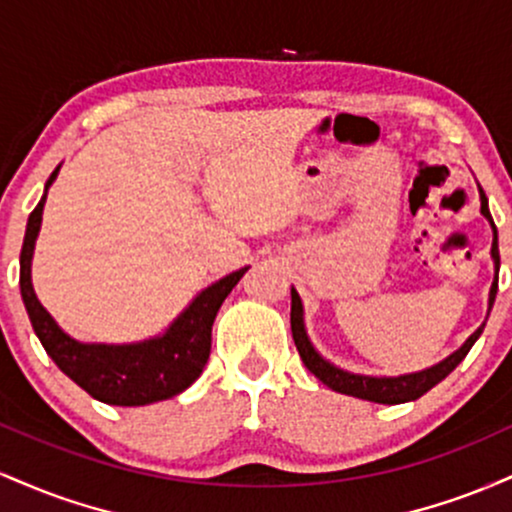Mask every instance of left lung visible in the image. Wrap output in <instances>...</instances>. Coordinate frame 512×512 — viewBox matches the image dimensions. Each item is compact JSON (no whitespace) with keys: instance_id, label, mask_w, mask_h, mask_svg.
<instances>
[{"instance_id":"left-lung-1","label":"left lung","mask_w":512,"mask_h":512,"mask_svg":"<svg viewBox=\"0 0 512 512\" xmlns=\"http://www.w3.org/2000/svg\"><path fill=\"white\" fill-rule=\"evenodd\" d=\"M481 195V214L491 221L493 226V245H491V255L493 262H496V281L491 284V293H489V313L493 308V301H496V291H498V267H501V255H498V233H496V223L491 219L489 211V202H486L484 190H479ZM484 332V325L479 327L472 337L464 342L455 354L440 361L438 366L421 370V373H411V375H399V378H368V375H354L346 373V370L334 368L332 363H327L317 351L313 349V344L308 342L305 337V327H303V305L301 298H298L296 291H291V334L293 342H296L298 354H301V361L305 363V368L315 375L320 383H325L330 390L342 392V395H351L358 399H368V402H378V404H402V402H411V399H419L421 395H426L431 387H436L440 380L448 378V375L462 363V358L469 354L474 342L479 339V334Z\"/></svg>"}]
</instances>
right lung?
<instances>
[{
    "instance_id": "obj_1",
    "label": "right lung",
    "mask_w": 512,
    "mask_h": 512,
    "mask_svg": "<svg viewBox=\"0 0 512 512\" xmlns=\"http://www.w3.org/2000/svg\"><path fill=\"white\" fill-rule=\"evenodd\" d=\"M57 170L60 168L52 170L48 185L57 178ZM43 204L45 195L28 216L19 284L33 330L57 368L93 399L117 407H144L187 390L207 366L214 317L248 267L223 276L221 281L199 293L163 337L129 346L79 344L55 325L48 310L38 303L31 286V257L43 219Z\"/></svg>"
}]
</instances>
